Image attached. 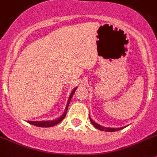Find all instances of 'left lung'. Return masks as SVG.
<instances>
[{"mask_svg": "<svg viewBox=\"0 0 157 157\" xmlns=\"http://www.w3.org/2000/svg\"><path fill=\"white\" fill-rule=\"evenodd\" d=\"M90 121L92 122V124L95 126L96 129L101 130V131H106V132H114V131H118V130H120V129H123V128H108V127H103V126H100L99 124L95 123L94 121H92V119H91V118L89 117Z\"/></svg>", "mask_w": 157, "mask_h": 157, "instance_id": "8db88e82", "label": "left lung"}]
</instances>
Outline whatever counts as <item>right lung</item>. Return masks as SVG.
<instances>
[{"label":"right lung","instance_id":"1","mask_svg":"<svg viewBox=\"0 0 157 157\" xmlns=\"http://www.w3.org/2000/svg\"><path fill=\"white\" fill-rule=\"evenodd\" d=\"M76 90H77V88H74V90H73V92H71V95L69 98V100H68L67 106H66L65 112L63 113V114H62L60 118H57V119L55 120H53V121H28V123L31 124V125H34V126H39V127H50V126H55V125H57V124H58L59 122H62V120L64 119V118L65 117V115H66V113H67L68 111V107H69V102L71 101V99L73 97V95L74 94V92H76Z\"/></svg>","mask_w":157,"mask_h":157}]
</instances>
